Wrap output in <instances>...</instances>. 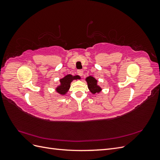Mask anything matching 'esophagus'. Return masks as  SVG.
Masks as SVG:
<instances>
[{"mask_svg": "<svg viewBox=\"0 0 160 160\" xmlns=\"http://www.w3.org/2000/svg\"><path fill=\"white\" fill-rule=\"evenodd\" d=\"M77 72H78V75L80 76H83V70L82 69H79L77 71Z\"/></svg>", "mask_w": 160, "mask_h": 160, "instance_id": "1", "label": "esophagus"}]
</instances>
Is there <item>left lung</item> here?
<instances>
[{
    "instance_id": "1",
    "label": "left lung",
    "mask_w": 160,
    "mask_h": 160,
    "mask_svg": "<svg viewBox=\"0 0 160 160\" xmlns=\"http://www.w3.org/2000/svg\"><path fill=\"white\" fill-rule=\"evenodd\" d=\"M86 81L88 82V88L89 90L91 91V93H99L101 90L99 87L97 85V82L98 81H97V80L95 78H93V77H88V78L86 79Z\"/></svg>"
}]
</instances>
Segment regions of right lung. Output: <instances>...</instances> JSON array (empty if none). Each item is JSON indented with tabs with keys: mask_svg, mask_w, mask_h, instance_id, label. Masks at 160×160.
Here are the masks:
<instances>
[{
	"mask_svg": "<svg viewBox=\"0 0 160 160\" xmlns=\"http://www.w3.org/2000/svg\"><path fill=\"white\" fill-rule=\"evenodd\" d=\"M80 79V77L79 76L72 77L71 75L65 76L64 78H62L60 80L61 85L57 88V92H59V93L61 94L66 93L67 91H68L69 89L70 88L71 82L73 79Z\"/></svg>",
	"mask_w": 160,
	"mask_h": 160,
	"instance_id": "1",
	"label": "right lung"
}]
</instances>
